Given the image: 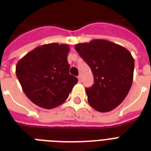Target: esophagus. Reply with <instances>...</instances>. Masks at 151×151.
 <instances>
[{"instance_id":"34e87169","label":"esophagus","mask_w":151,"mask_h":151,"mask_svg":"<svg viewBox=\"0 0 151 151\" xmlns=\"http://www.w3.org/2000/svg\"><path fill=\"white\" fill-rule=\"evenodd\" d=\"M78 81H79V82H81V76L79 75L78 77Z\"/></svg>"}]
</instances>
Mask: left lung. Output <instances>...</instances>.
Wrapping results in <instances>:
<instances>
[{"mask_svg": "<svg viewBox=\"0 0 151 151\" xmlns=\"http://www.w3.org/2000/svg\"><path fill=\"white\" fill-rule=\"evenodd\" d=\"M75 49L94 77L93 85L85 88L89 105L99 112L114 110L125 99L132 84L134 59L130 52L100 39L78 44Z\"/></svg>", "mask_w": 151, "mask_h": 151, "instance_id": "left-lung-1", "label": "left lung"}]
</instances>
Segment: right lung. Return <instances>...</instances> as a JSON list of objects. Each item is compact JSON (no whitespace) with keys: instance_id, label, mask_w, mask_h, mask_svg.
<instances>
[{"instance_id":"obj_1","label":"right lung","mask_w":151,"mask_h":151,"mask_svg":"<svg viewBox=\"0 0 151 151\" xmlns=\"http://www.w3.org/2000/svg\"><path fill=\"white\" fill-rule=\"evenodd\" d=\"M67 45L48 44L34 48L18 62L15 73L28 99L45 109L61 105L78 78L69 73Z\"/></svg>"}]
</instances>
